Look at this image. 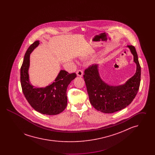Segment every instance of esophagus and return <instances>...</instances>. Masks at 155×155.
<instances>
[{
	"instance_id": "1",
	"label": "esophagus",
	"mask_w": 155,
	"mask_h": 155,
	"mask_svg": "<svg viewBox=\"0 0 155 155\" xmlns=\"http://www.w3.org/2000/svg\"><path fill=\"white\" fill-rule=\"evenodd\" d=\"M76 73H77V75L79 77H82L83 76V71H82V70H78Z\"/></svg>"
}]
</instances>
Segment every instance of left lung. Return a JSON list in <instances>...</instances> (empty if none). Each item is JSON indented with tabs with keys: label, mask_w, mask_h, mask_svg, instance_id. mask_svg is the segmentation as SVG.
I'll list each match as a JSON object with an SVG mask.
<instances>
[{
	"label": "left lung",
	"mask_w": 155,
	"mask_h": 155,
	"mask_svg": "<svg viewBox=\"0 0 155 155\" xmlns=\"http://www.w3.org/2000/svg\"><path fill=\"white\" fill-rule=\"evenodd\" d=\"M134 56L137 69L135 74L124 84L110 85L101 78L99 64L89 67L84 71L90 103L97 110L104 113H113L124 109L132 102L139 90L140 81V66L134 46H127Z\"/></svg>",
	"instance_id": "1"
}]
</instances>
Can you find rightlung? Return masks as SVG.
<instances>
[{
	"label": "right lung",
	"mask_w": 155,
	"mask_h": 155,
	"mask_svg": "<svg viewBox=\"0 0 155 155\" xmlns=\"http://www.w3.org/2000/svg\"><path fill=\"white\" fill-rule=\"evenodd\" d=\"M37 41L30 45L24 55L20 69V81L22 92L30 105L35 110L46 115H56L61 113L67 104V89L77 77L75 73L69 74L60 70L55 80L45 87H36L30 80V54L38 46Z\"/></svg>",
	"instance_id": "1"
}]
</instances>
